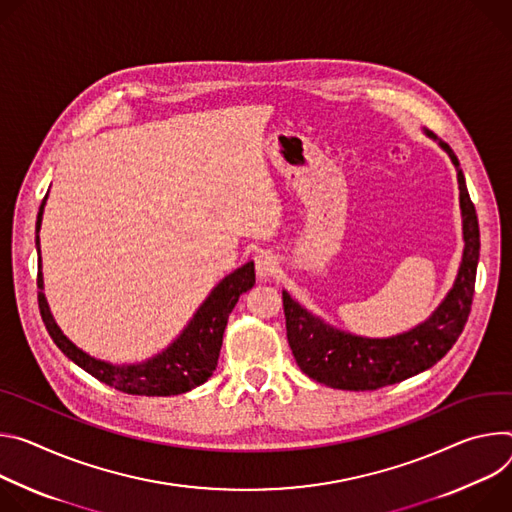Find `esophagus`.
<instances>
[{"label": "esophagus", "instance_id": "esophagus-1", "mask_svg": "<svg viewBox=\"0 0 512 512\" xmlns=\"http://www.w3.org/2000/svg\"><path fill=\"white\" fill-rule=\"evenodd\" d=\"M254 262H256V272H258V276H262V278L272 276V274L278 270V260H276V256H274L270 250L258 252L256 258H254Z\"/></svg>", "mask_w": 512, "mask_h": 512}]
</instances>
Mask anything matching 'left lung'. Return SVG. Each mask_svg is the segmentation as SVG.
Here are the masks:
<instances>
[{
  "label": "left lung",
  "mask_w": 512,
  "mask_h": 512,
  "mask_svg": "<svg viewBox=\"0 0 512 512\" xmlns=\"http://www.w3.org/2000/svg\"><path fill=\"white\" fill-rule=\"evenodd\" d=\"M437 140L435 134L427 132ZM458 170L460 207L464 225V256L458 278L433 315L417 327L392 337H360L327 325L309 313L287 291L282 307L287 317V337L299 368L313 380L342 390H376L407 380L437 364L458 342L468 321L476 268L480 258V230L476 207L470 199L458 156L449 144L437 140Z\"/></svg>",
  "instance_id": "1"
}]
</instances>
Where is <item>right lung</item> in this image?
I'll list each match as a JSON object with an SVG mask.
<instances>
[{"mask_svg": "<svg viewBox=\"0 0 512 512\" xmlns=\"http://www.w3.org/2000/svg\"><path fill=\"white\" fill-rule=\"evenodd\" d=\"M46 197L42 199L36 219V248L40 246L38 232ZM254 282V262H246L242 268L227 274L209 293V297L203 301V305L197 309V313L175 342L164 352L142 364L116 366L103 360H95L83 350H79L52 319L46 297L42 293V264L38 266V307L52 342L59 346V350L69 360H73L85 372L95 376L99 382L126 394L173 396L189 392L195 386H201L213 374V370L217 368L227 317L234 311L240 295L250 291L254 287Z\"/></svg>", "mask_w": 512, "mask_h": 512, "instance_id": "obj_1", "label": "right lung"}]
</instances>
